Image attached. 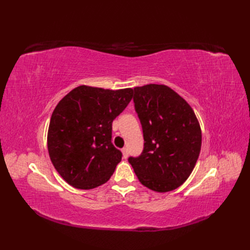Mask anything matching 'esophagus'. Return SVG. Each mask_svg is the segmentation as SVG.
Instances as JSON below:
<instances>
[{"label": "esophagus", "mask_w": 250, "mask_h": 250, "mask_svg": "<svg viewBox=\"0 0 250 250\" xmlns=\"http://www.w3.org/2000/svg\"><path fill=\"white\" fill-rule=\"evenodd\" d=\"M121 151H122V155H124V158H125V159L128 158V155H129V152H128V148H126V147L122 148Z\"/></svg>", "instance_id": "1"}]
</instances>
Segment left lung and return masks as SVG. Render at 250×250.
<instances>
[{
	"mask_svg": "<svg viewBox=\"0 0 250 250\" xmlns=\"http://www.w3.org/2000/svg\"><path fill=\"white\" fill-rule=\"evenodd\" d=\"M133 102L145 142L141 155L128 159L137 178L157 192L178 188L193 171L201 150L193 109L164 84L135 87Z\"/></svg>",
	"mask_w": 250,
	"mask_h": 250,
	"instance_id": "1",
	"label": "left lung"
}]
</instances>
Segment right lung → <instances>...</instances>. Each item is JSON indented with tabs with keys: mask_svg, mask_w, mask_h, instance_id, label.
<instances>
[{
	"mask_svg": "<svg viewBox=\"0 0 250 250\" xmlns=\"http://www.w3.org/2000/svg\"><path fill=\"white\" fill-rule=\"evenodd\" d=\"M133 89H73L51 115L47 146L57 172L77 189L105 184L121 161L111 143V124L128 106Z\"/></svg>",
	"mask_w": 250,
	"mask_h": 250,
	"instance_id": "right-lung-1",
	"label": "right lung"
}]
</instances>
